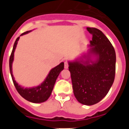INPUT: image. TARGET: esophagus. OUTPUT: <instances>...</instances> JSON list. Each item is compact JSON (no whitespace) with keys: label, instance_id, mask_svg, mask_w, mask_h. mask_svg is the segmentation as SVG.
<instances>
[{"label":"esophagus","instance_id":"34e87169","mask_svg":"<svg viewBox=\"0 0 129 129\" xmlns=\"http://www.w3.org/2000/svg\"><path fill=\"white\" fill-rule=\"evenodd\" d=\"M68 68V62L67 61H65L64 62V68L67 69Z\"/></svg>","mask_w":129,"mask_h":129}]
</instances>
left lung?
I'll return each mask as SVG.
<instances>
[{"mask_svg": "<svg viewBox=\"0 0 129 129\" xmlns=\"http://www.w3.org/2000/svg\"><path fill=\"white\" fill-rule=\"evenodd\" d=\"M86 29L92 39L88 53L83 56L86 60L68 62V69L76 98L81 104L92 105L107 95L113 84L116 57L113 46L101 30ZM91 54L96 57L95 61H91Z\"/></svg>", "mask_w": 129, "mask_h": 129, "instance_id": "1", "label": "left lung"}]
</instances>
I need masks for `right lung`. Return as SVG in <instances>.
Returning a JSON list of instances; mask_svg holds the SVG:
<instances>
[{
  "label": "right lung",
  "instance_id": "obj_1",
  "mask_svg": "<svg viewBox=\"0 0 129 129\" xmlns=\"http://www.w3.org/2000/svg\"><path fill=\"white\" fill-rule=\"evenodd\" d=\"M29 31H28L22 33L20 35H23L24 34H28ZM19 38H20V37H17L15 42L13 50H12L11 55H10V61H9L10 74H11L13 84H14L16 90L19 92V94L22 98H24L25 100L34 103H43V102L46 101L49 98V97L50 96L57 78L60 72L64 69V62H61L59 65L52 68L50 72H49L46 79L40 85L36 86V87L25 88H24L22 86L19 85V84L15 81L13 72H12V63H13V57H14V52Z\"/></svg>",
  "mask_w": 129,
  "mask_h": 129
}]
</instances>
